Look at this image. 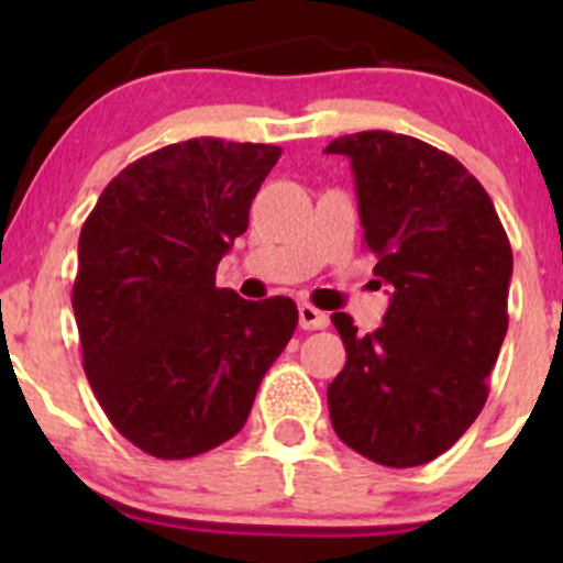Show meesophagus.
<instances>
[{
    "instance_id": "1",
    "label": "esophagus",
    "mask_w": 563,
    "mask_h": 563,
    "mask_svg": "<svg viewBox=\"0 0 563 563\" xmlns=\"http://www.w3.org/2000/svg\"><path fill=\"white\" fill-rule=\"evenodd\" d=\"M328 318L325 312H320L318 307H312V303H301L299 307V325L303 331H322V328H328Z\"/></svg>"
}]
</instances>
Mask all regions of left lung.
Instances as JSON below:
<instances>
[{"label": "left lung", "instance_id": "left-lung-1", "mask_svg": "<svg viewBox=\"0 0 563 563\" xmlns=\"http://www.w3.org/2000/svg\"><path fill=\"white\" fill-rule=\"evenodd\" d=\"M352 164L365 245L391 301L378 331L331 320L346 365L328 386L335 434L367 461L423 466L457 442L487 402L508 331L514 254L487 190L461 161L394 132L325 147Z\"/></svg>", "mask_w": 563, "mask_h": 563}]
</instances>
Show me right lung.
<instances>
[{"label":"right lung","mask_w":563,"mask_h":563,"mask_svg":"<svg viewBox=\"0 0 563 563\" xmlns=\"http://www.w3.org/2000/svg\"><path fill=\"white\" fill-rule=\"evenodd\" d=\"M280 153L217 137L166 145L113 177L81 228L70 303L84 373L119 434L161 461L235 437L296 331L288 296L217 288Z\"/></svg>","instance_id":"right-lung-1"}]
</instances>
